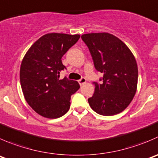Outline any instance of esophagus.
Instances as JSON below:
<instances>
[{
	"label": "esophagus",
	"instance_id": "obj_1",
	"mask_svg": "<svg viewBox=\"0 0 158 158\" xmlns=\"http://www.w3.org/2000/svg\"><path fill=\"white\" fill-rule=\"evenodd\" d=\"M85 82H86V79H85V78L82 77V78H81V79L79 80V85H83V84L85 83Z\"/></svg>",
	"mask_w": 158,
	"mask_h": 158
}]
</instances>
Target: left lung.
I'll use <instances>...</instances> for the list:
<instances>
[{"label":"left lung","instance_id":"left-lung-1","mask_svg":"<svg viewBox=\"0 0 158 158\" xmlns=\"http://www.w3.org/2000/svg\"><path fill=\"white\" fill-rule=\"evenodd\" d=\"M81 38L89 50L95 69L103 74L99 79L102 82H94V94L88 99L90 107L102 116L121 113L137 91L138 69L134 55L111 34H85Z\"/></svg>","mask_w":158,"mask_h":158}]
</instances>
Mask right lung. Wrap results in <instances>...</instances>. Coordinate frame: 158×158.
Wrapping results in <instances>:
<instances>
[{
    "instance_id": "obj_1",
    "label": "right lung",
    "mask_w": 158,
    "mask_h": 158,
    "mask_svg": "<svg viewBox=\"0 0 158 158\" xmlns=\"http://www.w3.org/2000/svg\"><path fill=\"white\" fill-rule=\"evenodd\" d=\"M80 38L79 35L49 33L31 46L21 62L20 82L28 105L41 116L61 117L70 107L71 96L79 89L77 81L59 79L65 69L62 58Z\"/></svg>"
}]
</instances>
